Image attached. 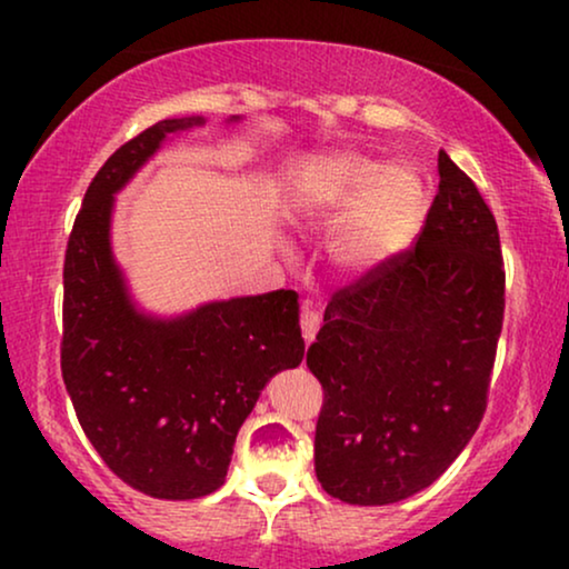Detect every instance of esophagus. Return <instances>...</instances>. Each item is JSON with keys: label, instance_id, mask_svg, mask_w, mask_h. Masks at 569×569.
Segmentation results:
<instances>
[{"label": "esophagus", "instance_id": "obj_1", "mask_svg": "<svg viewBox=\"0 0 569 569\" xmlns=\"http://www.w3.org/2000/svg\"><path fill=\"white\" fill-rule=\"evenodd\" d=\"M318 326H321V318H318V313L310 306H302L300 310V329H302V339L313 341L316 333H318Z\"/></svg>", "mask_w": 569, "mask_h": 569}]
</instances>
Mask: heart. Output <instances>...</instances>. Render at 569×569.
<instances>
[{
  "mask_svg": "<svg viewBox=\"0 0 569 569\" xmlns=\"http://www.w3.org/2000/svg\"><path fill=\"white\" fill-rule=\"evenodd\" d=\"M422 181L407 168L339 154L308 178L302 217L310 224H337L331 256L349 274H368L401 253L422 220Z\"/></svg>",
  "mask_w": 569,
  "mask_h": 569,
  "instance_id": "obj_1",
  "label": "heart"
}]
</instances>
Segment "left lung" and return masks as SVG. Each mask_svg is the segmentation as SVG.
<instances>
[{"label": "left lung", "instance_id": "left-lung-1", "mask_svg": "<svg viewBox=\"0 0 569 569\" xmlns=\"http://www.w3.org/2000/svg\"><path fill=\"white\" fill-rule=\"evenodd\" d=\"M425 228L333 292L308 349L323 386L316 477L349 505H391L430 487L487 409L505 313L495 214L440 150Z\"/></svg>", "mask_w": 569, "mask_h": 569}]
</instances>
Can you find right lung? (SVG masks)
Returning <instances> with one entry per match:
<instances>
[{
	"label": "right lung",
	"instance_id": "right-lung-1",
	"mask_svg": "<svg viewBox=\"0 0 569 569\" xmlns=\"http://www.w3.org/2000/svg\"><path fill=\"white\" fill-rule=\"evenodd\" d=\"M193 127L204 119L158 121L106 160L64 259L67 393L108 469L158 500H197L220 489L263 386L306 355L295 290L204 302L173 318L144 313L131 300L111 248L116 193L168 134Z\"/></svg>",
	"mask_w": 569,
	"mask_h": 569
}]
</instances>
